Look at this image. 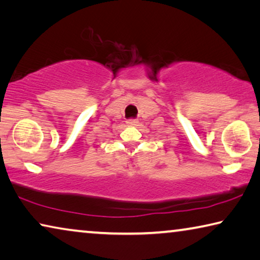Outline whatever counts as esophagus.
Instances as JSON below:
<instances>
[{
    "mask_svg": "<svg viewBox=\"0 0 260 260\" xmlns=\"http://www.w3.org/2000/svg\"><path fill=\"white\" fill-rule=\"evenodd\" d=\"M137 124H138V121L134 120V118H130V120L126 121V125H129V126H135Z\"/></svg>",
    "mask_w": 260,
    "mask_h": 260,
    "instance_id": "esophagus-1",
    "label": "esophagus"
}]
</instances>
